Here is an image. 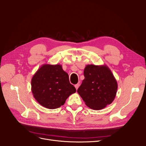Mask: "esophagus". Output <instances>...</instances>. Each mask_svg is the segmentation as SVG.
<instances>
[{"label": "esophagus", "mask_w": 146, "mask_h": 146, "mask_svg": "<svg viewBox=\"0 0 146 146\" xmlns=\"http://www.w3.org/2000/svg\"><path fill=\"white\" fill-rule=\"evenodd\" d=\"M79 86H80V85H79V83H78V84H76V85H74L75 88H76V90H77V89H78V88L79 87Z\"/></svg>", "instance_id": "1"}]
</instances>
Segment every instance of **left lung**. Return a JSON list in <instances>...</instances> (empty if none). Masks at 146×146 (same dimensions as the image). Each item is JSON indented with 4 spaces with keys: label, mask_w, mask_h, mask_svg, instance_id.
Wrapping results in <instances>:
<instances>
[{
    "label": "left lung",
    "mask_w": 146,
    "mask_h": 146,
    "mask_svg": "<svg viewBox=\"0 0 146 146\" xmlns=\"http://www.w3.org/2000/svg\"><path fill=\"white\" fill-rule=\"evenodd\" d=\"M84 76L85 79L78 88V93L89 108L102 110L113 101L118 84L108 66L86 65Z\"/></svg>",
    "instance_id": "1"
}]
</instances>
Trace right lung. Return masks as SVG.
Wrapping results in <instances>:
<instances>
[{
  "label": "right lung",
  "mask_w": 146,
  "mask_h": 146,
  "mask_svg": "<svg viewBox=\"0 0 146 146\" xmlns=\"http://www.w3.org/2000/svg\"><path fill=\"white\" fill-rule=\"evenodd\" d=\"M31 91L36 101L50 110L63 105L68 97L76 92L68 74L60 64H42L33 76Z\"/></svg>",
  "instance_id": "right-lung-1"
}]
</instances>
